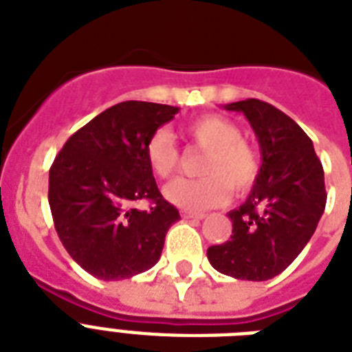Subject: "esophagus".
Returning <instances> with one entry per match:
<instances>
[{
	"label": "esophagus",
	"instance_id": "esophagus-1",
	"mask_svg": "<svg viewBox=\"0 0 352 352\" xmlns=\"http://www.w3.org/2000/svg\"><path fill=\"white\" fill-rule=\"evenodd\" d=\"M182 217H186V219H204L206 217V214H203V212H192V210H182Z\"/></svg>",
	"mask_w": 352,
	"mask_h": 352
}]
</instances>
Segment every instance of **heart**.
Wrapping results in <instances>:
<instances>
[{"mask_svg": "<svg viewBox=\"0 0 352 352\" xmlns=\"http://www.w3.org/2000/svg\"><path fill=\"white\" fill-rule=\"evenodd\" d=\"M184 137L204 149L199 179H177L164 190L168 201L186 210H208L228 199V188L246 192L259 173L256 148L241 137L237 124L225 117L206 115L182 129ZM144 155L149 170L159 179H168L179 166V148L168 131H155L146 140Z\"/></svg>", "mask_w": 352, "mask_h": 352, "instance_id": "heart-1", "label": "heart"}]
</instances>
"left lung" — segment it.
<instances>
[{
  "label": "left lung",
  "mask_w": 352,
  "mask_h": 352,
  "mask_svg": "<svg viewBox=\"0 0 352 352\" xmlns=\"http://www.w3.org/2000/svg\"><path fill=\"white\" fill-rule=\"evenodd\" d=\"M225 109L250 122L261 168L245 203L228 212L230 241L210 246L206 256L225 276L267 281L300 256L316 230L327 203L323 168L311 138L283 111L257 98Z\"/></svg>",
  "instance_id": "1"
}]
</instances>
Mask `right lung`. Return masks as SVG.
Instances as JSON below:
<instances>
[{"label":"right lung","instance_id":"add662e5","mask_svg":"<svg viewBox=\"0 0 352 352\" xmlns=\"http://www.w3.org/2000/svg\"><path fill=\"white\" fill-rule=\"evenodd\" d=\"M179 107L127 100L71 135L49 171L58 237L85 272L104 281L133 278L160 259L179 210L160 195L144 146ZM149 200L152 208L134 204Z\"/></svg>","mask_w":352,"mask_h":352}]
</instances>
